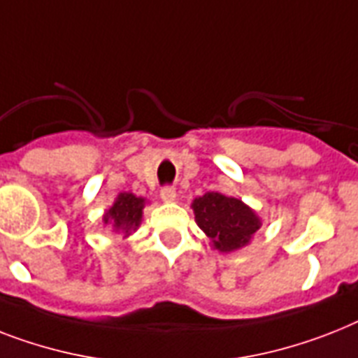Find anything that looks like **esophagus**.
<instances>
[{"mask_svg":"<svg viewBox=\"0 0 358 358\" xmlns=\"http://www.w3.org/2000/svg\"><path fill=\"white\" fill-rule=\"evenodd\" d=\"M159 196H162V200H165V202H173V200L176 199V191H174V187H171V185H165V187H162V191H159Z\"/></svg>","mask_w":358,"mask_h":358,"instance_id":"esophagus-1","label":"esophagus"}]
</instances>
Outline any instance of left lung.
Listing matches in <instances>:
<instances>
[{
    "label": "left lung",
    "mask_w": 358,
    "mask_h": 358,
    "mask_svg": "<svg viewBox=\"0 0 358 358\" xmlns=\"http://www.w3.org/2000/svg\"><path fill=\"white\" fill-rule=\"evenodd\" d=\"M194 220L220 252H234L245 246L259 229L257 215L241 200L220 193H206L194 199Z\"/></svg>",
    "instance_id": "8db88e82"
}]
</instances>
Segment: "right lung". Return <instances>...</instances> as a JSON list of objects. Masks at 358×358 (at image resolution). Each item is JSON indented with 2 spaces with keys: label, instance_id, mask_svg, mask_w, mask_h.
Here are the masks:
<instances>
[{
  "label": "right lung",
  "instance_id": "1",
  "mask_svg": "<svg viewBox=\"0 0 358 358\" xmlns=\"http://www.w3.org/2000/svg\"><path fill=\"white\" fill-rule=\"evenodd\" d=\"M143 199L134 196L132 193H121L115 200V204L106 211L104 222H112L113 228L123 229L129 234L130 229H136L139 226L141 215H143Z\"/></svg>",
  "mask_w": 358,
  "mask_h": 358
}]
</instances>
